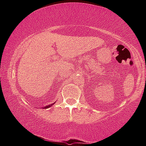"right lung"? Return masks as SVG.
Wrapping results in <instances>:
<instances>
[{
	"label": "right lung",
	"instance_id": "obj_1",
	"mask_svg": "<svg viewBox=\"0 0 146 146\" xmlns=\"http://www.w3.org/2000/svg\"><path fill=\"white\" fill-rule=\"evenodd\" d=\"M53 104H54V103H53ZM53 104H50V105H49V106H45V107H44V109H47V108H50V107H51V106L53 105Z\"/></svg>",
	"mask_w": 146,
	"mask_h": 146
}]
</instances>
